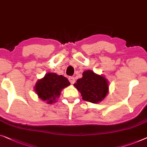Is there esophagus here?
<instances>
[{
	"instance_id": "obj_1",
	"label": "esophagus",
	"mask_w": 147,
	"mask_h": 147,
	"mask_svg": "<svg viewBox=\"0 0 147 147\" xmlns=\"http://www.w3.org/2000/svg\"><path fill=\"white\" fill-rule=\"evenodd\" d=\"M69 80L70 81V82L73 84L74 83V82H75V78H74V77H73V76H70L69 78Z\"/></svg>"
}]
</instances>
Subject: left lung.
I'll return each instance as SVG.
<instances>
[{"label": "left lung", "instance_id": "left-lung-1", "mask_svg": "<svg viewBox=\"0 0 147 147\" xmlns=\"http://www.w3.org/2000/svg\"><path fill=\"white\" fill-rule=\"evenodd\" d=\"M74 86L80 92L82 99L92 103H99L109 92V81L105 76L96 74L91 70L83 72Z\"/></svg>", "mask_w": 147, "mask_h": 147}]
</instances>
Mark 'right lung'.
Returning a JSON list of instances; mask_svg holds the SVG:
<instances>
[{
    "label": "right lung",
    "instance_id": "obj_1",
    "mask_svg": "<svg viewBox=\"0 0 147 147\" xmlns=\"http://www.w3.org/2000/svg\"><path fill=\"white\" fill-rule=\"evenodd\" d=\"M71 83L67 78L57 73H48L40 79L37 80L34 86V91L38 97L47 104L57 102L62 90Z\"/></svg>",
    "mask_w": 147,
    "mask_h": 147
}]
</instances>
